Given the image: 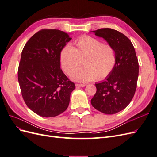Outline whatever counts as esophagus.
Here are the masks:
<instances>
[{
    "label": "esophagus",
    "instance_id": "esophagus-1",
    "mask_svg": "<svg viewBox=\"0 0 157 157\" xmlns=\"http://www.w3.org/2000/svg\"><path fill=\"white\" fill-rule=\"evenodd\" d=\"M75 86L77 87H84L86 85H85L84 84H76Z\"/></svg>",
    "mask_w": 157,
    "mask_h": 157
}]
</instances>
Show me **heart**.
Masks as SVG:
<instances>
[{"label":"heart","instance_id":"b5f03b06","mask_svg":"<svg viewBox=\"0 0 157 157\" xmlns=\"http://www.w3.org/2000/svg\"><path fill=\"white\" fill-rule=\"evenodd\" d=\"M59 61L61 68L69 76L77 72L82 61L84 67L73 78L86 82L107 78L115 67L117 56L111 46L96 38L84 36L76 40L75 46L67 44L61 49Z\"/></svg>","mask_w":157,"mask_h":157}]
</instances>
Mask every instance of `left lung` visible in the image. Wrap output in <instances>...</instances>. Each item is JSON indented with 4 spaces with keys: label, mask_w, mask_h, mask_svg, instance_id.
Segmentation results:
<instances>
[{
    "label": "left lung",
    "mask_w": 157,
    "mask_h": 157,
    "mask_svg": "<svg viewBox=\"0 0 157 157\" xmlns=\"http://www.w3.org/2000/svg\"><path fill=\"white\" fill-rule=\"evenodd\" d=\"M92 32L115 50L117 62L111 73L101 82L96 83L97 91L91 103L98 111L113 115L124 109L134 96L139 75L138 60L131 41L121 32L109 28Z\"/></svg>",
    "instance_id": "1"
}]
</instances>
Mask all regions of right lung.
Returning a JSON list of instances; mask_svg holds the SVG:
<instances>
[{"label": "right lung", "mask_w": 157, "mask_h": 157, "mask_svg": "<svg viewBox=\"0 0 157 157\" xmlns=\"http://www.w3.org/2000/svg\"><path fill=\"white\" fill-rule=\"evenodd\" d=\"M71 39L58 29L36 33L23 48L18 68L22 97L32 111L54 117L67 109L75 88L60 69L59 53Z\"/></svg>", "instance_id": "right-lung-1"}]
</instances>
